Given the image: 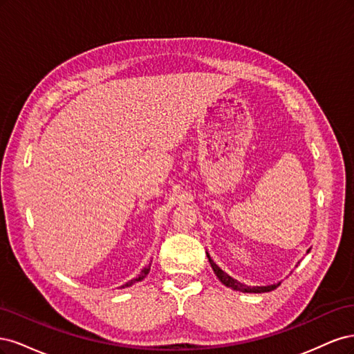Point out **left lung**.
Wrapping results in <instances>:
<instances>
[{
  "instance_id": "left-lung-1",
  "label": "left lung",
  "mask_w": 354,
  "mask_h": 354,
  "mask_svg": "<svg viewBox=\"0 0 354 354\" xmlns=\"http://www.w3.org/2000/svg\"><path fill=\"white\" fill-rule=\"evenodd\" d=\"M208 259H209V255H208ZM209 263H211V267H212L214 273L217 274V277H218V279L221 281V283H224V285L229 286V288L236 289V291L260 294V292H269V291H273V289H276L277 286H279V283H277V285H269V286H252V288H251V286H245V285H242V283L236 282L234 279H232V277H230V276H227L226 273H224L216 263H212V260H211V259H209Z\"/></svg>"
}]
</instances>
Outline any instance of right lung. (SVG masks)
<instances>
[{
  "label": "right lung",
  "mask_w": 354,
  "mask_h": 354,
  "mask_svg": "<svg viewBox=\"0 0 354 354\" xmlns=\"http://www.w3.org/2000/svg\"><path fill=\"white\" fill-rule=\"evenodd\" d=\"M149 270H151V266H147V267H145V269L142 270V273L140 274H138L137 277H136V279H131L130 282H127L125 285H122L121 288H127V286H131V285H134L136 282H138V281H143L145 279V277H146V274L149 273Z\"/></svg>",
  "instance_id": "add662e5"
}]
</instances>
